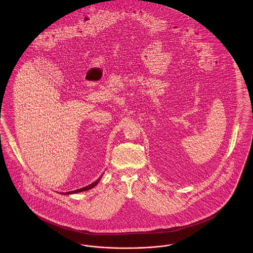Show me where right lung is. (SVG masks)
Segmentation results:
<instances>
[{
    "label": "right lung",
    "instance_id": "right-lung-1",
    "mask_svg": "<svg viewBox=\"0 0 253 253\" xmlns=\"http://www.w3.org/2000/svg\"><path fill=\"white\" fill-rule=\"evenodd\" d=\"M100 178H101V176L97 179V180L95 181L94 183H92V184H90V185H88V186H86L84 188H82V189H80V190H76V191H72V192H68V193H65V194H70V193H80V192H84V191H87V190H90V189H92L93 187H95L96 184L98 183V181L100 180ZM64 194V193H63Z\"/></svg>",
    "mask_w": 253,
    "mask_h": 253
}]
</instances>
